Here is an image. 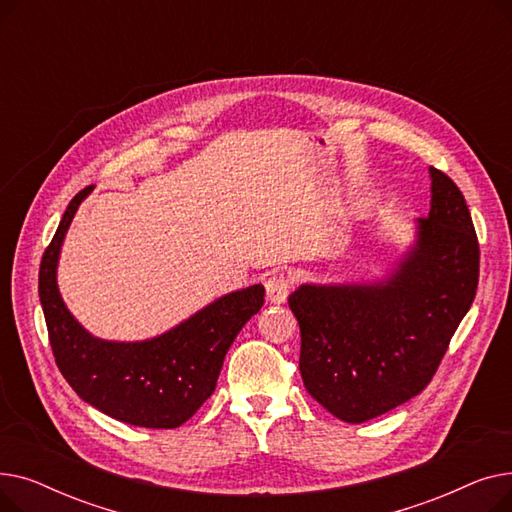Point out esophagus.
Returning <instances> with one entry per match:
<instances>
[{"label":"esophagus","mask_w":512,"mask_h":512,"mask_svg":"<svg viewBox=\"0 0 512 512\" xmlns=\"http://www.w3.org/2000/svg\"><path fill=\"white\" fill-rule=\"evenodd\" d=\"M288 292H290L288 276L274 274L272 278L265 280V294H267V301H270V303H276V305L284 303L286 297H288Z\"/></svg>","instance_id":"esophagus-1"}]
</instances>
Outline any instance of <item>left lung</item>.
I'll list each match as a JSON object with an SVG mask.
<instances>
[{"mask_svg":"<svg viewBox=\"0 0 512 512\" xmlns=\"http://www.w3.org/2000/svg\"><path fill=\"white\" fill-rule=\"evenodd\" d=\"M429 213L386 274L301 284L288 307L301 328L307 392L346 423H363L417 396L467 315L479 280V245L463 193L429 168Z\"/></svg>","mask_w":512,"mask_h":512,"instance_id":"8db88e82","label":"left lung"}]
</instances>
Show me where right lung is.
I'll list each match as a JSON object with an SVG mask.
<instances>
[{
	"label": "right lung",
	"instance_id": "right-lung-1",
	"mask_svg": "<svg viewBox=\"0 0 512 512\" xmlns=\"http://www.w3.org/2000/svg\"><path fill=\"white\" fill-rule=\"evenodd\" d=\"M87 186L64 211L39 270V301L53 357L72 390L118 421L172 429L213 394L230 344L259 313L265 288L253 284L211 301L178 326L145 340H105L78 324L58 288V263Z\"/></svg>",
	"mask_w": 512,
	"mask_h": 512
}]
</instances>
